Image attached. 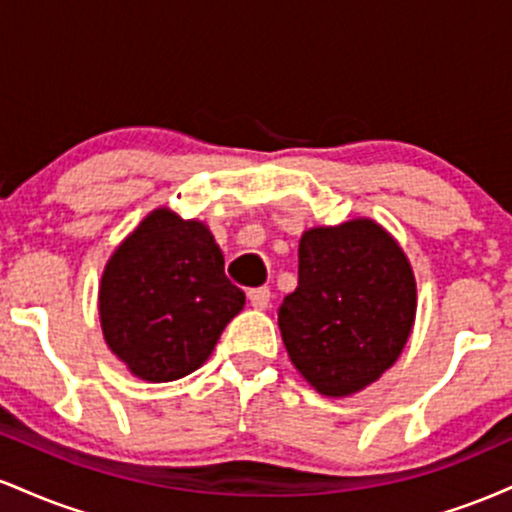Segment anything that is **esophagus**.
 Wrapping results in <instances>:
<instances>
[{
    "label": "esophagus",
    "instance_id": "34e87169",
    "mask_svg": "<svg viewBox=\"0 0 512 512\" xmlns=\"http://www.w3.org/2000/svg\"><path fill=\"white\" fill-rule=\"evenodd\" d=\"M248 301L252 308H267L269 301H272V291L267 286H260V289H250L248 291Z\"/></svg>",
    "mask_w": 512,
    "mask_h": 512
}]
</instances>
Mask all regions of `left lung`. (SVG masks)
Instances as JSON below:
<instances>
[{"instance_id":"1","label":"left lung","mask_w":512,"mask_h":512,"mask_svg":"<svg viewBox=\"0 0 512 512\" xmlns=\"http://www.w3.org/2000/svg\"><path fill=\"white\" fill-rule=\"evenodd\" d=\"M276 313L293 366L320 395L344 397L402 354L416 313L414 274L378 223L310 228L298 245V286Z\"/></svg>"}]
</instances>
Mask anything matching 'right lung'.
Returning a JSON list of instances; mask_svg holds the SVG:
<instances>
[{"instance_id":"add662e5","label":"right lung","mask_w":512,"mask_h":512,"mask_svg":"<svg viewBox=\"0 0 512 512\" xmlns=\"http://www.w3.org/2000/svg\"><path fill=\"white\" fill-rule=\"evenodd\" d=\"M98 305L113 354L137 378L170 383L207 361L245 293L204 223L156 209L110 257Z\"/></svg>"}]
</instances>
